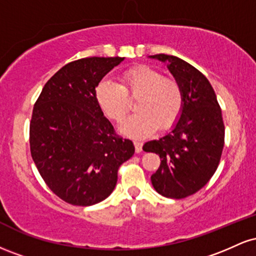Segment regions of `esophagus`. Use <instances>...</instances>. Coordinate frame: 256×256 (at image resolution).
<instances>
[{
  "instance_id": "obj_1",
  "label": "esophagus",
  "mask_w": 256,
  "mask_h": 256,
  "mask_svg": "<svg viewBox=\"0 0 256 256\" xmlns=\"http://www.w3.org/2000/svg\"><path fill=\"white\" fill-rule=\"evenodd\" d=\"M134 148H136V152H142V146H143L142 142H140V140H134Z\"/></svg>"
}]
</instances>
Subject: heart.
I'll return each instance as SVG.
<instances>
[{
    "instance_id": "b5f03b06",
    "label": "heart",
    "mask_w": 256,
    "mask_h": 256,
    "mask_svg": "<svg viewBox=\"0 0 256 256\" xmlns=\"http://www.w3.org/2000/svg\"><path fill=\"white\" fill-rule=\"evenodd\" d=\"M96 101L112 120L120 122L130 107L128 98H137L131 116L120 126L126 136L143 138L158 128H168L177 122L184 104L183 90L174 78L164 77L158 70L137 66L120 76V85L104 79L96 86Z\"/></svg>"
}]
</instances>
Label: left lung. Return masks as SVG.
I'll list each match as a JSON object with an SVG mask.
<instances>
[{"mask_svg": "<svg viewBox=\"0 0 256 256\" xmlns=\"http://www.w3.org/2000/svg\"><path fill=\"white\" fill-rule=\"evenodd\" d=\"M149 58L167 64L180 84L184 104L172 130L146 142L143 150L161 158L150 178L154 189L165 198H184L202 189L218 168L225 137L222 110L212 85L198 70L172 55Z\"/></svg>", "mask_w": 256, "mask_h": 256, "instance_id": "8db88e82", "label": "left lung"}]
</instances>
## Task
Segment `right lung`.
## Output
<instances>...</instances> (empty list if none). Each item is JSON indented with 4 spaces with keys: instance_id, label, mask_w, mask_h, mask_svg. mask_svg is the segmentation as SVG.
Segmentation results:
<instances>
[{
    "instance_id": "add662e5",
    "label": "right lung",
    "mask_w": 256,
    "mask_h": 256,
    "mask_svg": "<svg viewBox=\"0 0 256 256\" xmlns=\"http://www.w3.org/2000/svg\"><path fill=\"white\" fill-rule=\"evenodd\" d=\"M124 58L64 64L44 85L32 112L30 149L38 172L67 204L92 206L113 192L118 170L134 152L96 101V86Z\"/></svg>"
}]
</instances>
